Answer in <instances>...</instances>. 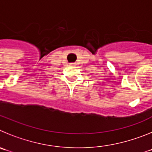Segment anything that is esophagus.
<instances>
[{"label": "esophagus", "instance_id": "esophagus-1", "mask_svg": "<svg viewBox=\"0 0 152 152\" xmlns=\"http://www.w3.org/2000/svg\"><path fill=\"white\" fill-rule=\"evenodd\" d=\"M72 65H74V64H72Z\"/></svg>", "mask_w": 152, "mask_h": 152}]
</instances>
